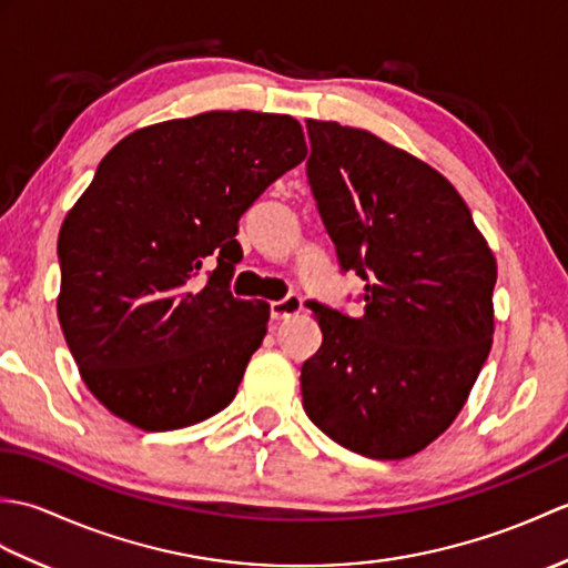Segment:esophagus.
<instances>
[{
	"label": "esophagus",
	"mask_w": 568,
	"mask_h": 568,
	"mask_svg": "<svg viewBox=\"0 0 568 568\" xmlns=\"http://www.w3.org/2000/svg\"><path fill=\"white\" fill-rule=\"evenodd\" d=\"M300 312H303V300H300L297 295H287L283 300H275V303H271V317L275 322L291 320V317L300 315Z\"/></svg>",
	"instance_id": "34e87169"
}]
</instances>
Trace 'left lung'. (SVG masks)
Instances as JSON below:
<instances>
[{"label": "left lung", "mask_w": 568, "mask_h": 568, "mask_svg": "<svg viewBox=\"0 0 568 568\" xmlns=\"http://www.w3.org/2000/svg\"><path fill=\"white\" fill-rule=\"evenodd\" d=\"M307 178L358 317L310 303L320 352L303 364L307 417L361 456L407 458L449 429L484 368L498 265L456 187L366 129L307 119Z\"/></svg>", "instance_id": "1"}]
</instances>
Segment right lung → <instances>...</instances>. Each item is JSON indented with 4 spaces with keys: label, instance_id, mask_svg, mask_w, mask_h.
Segmentation results:
<instances>
[{
    "label": "right lung",
    "instance_id": "1",
    "mask_svg": "<svg viewBox=\"0 0 568 568\" xmlns=\"http://www.w3.org/2000/svg\"><path fill=\"white\" fill-rule=\"evenodd\" d=\"M305 155L297 119L248 110L143 126L104 155L58 234V320L114 417L168 432L234 400L271 317L229 293L239 216Z\"/></svg>",
    "mask_w": 568,
    "mask_h": 568
}]
</instances>
